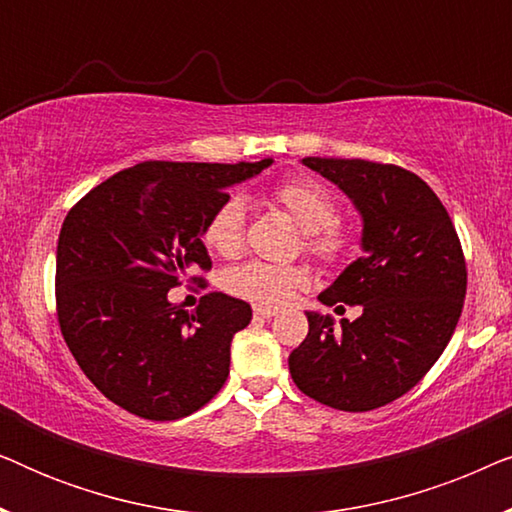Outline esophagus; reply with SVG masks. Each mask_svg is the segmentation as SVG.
<instances>
[{
  "mask_svg": "<svg viewBox=\"0 0 512 512\" xmlns=\"http://www.w3.org/2000/svg\"><path fill=\"white\" fill-rule=\"evenodd\" d=\"M277 314V310H270V307H254V317L258 319H272Z\"/></svg>",
  "mask_w": 512,
  "mask_h": 512,
  "instance_id": "34e87169",
  "label": "esophagus"
}]
</instances>
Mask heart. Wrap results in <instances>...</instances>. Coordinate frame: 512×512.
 I'll return each instance as SVG.
<instances>
[{
	"instance_id": "heart-1",
	"label": "heart",
	"mask_w": 512,
	"mask_h": 512,
	"mask_svg": "<svg viewBox=\"0 0 512 512\" xmlns=\"http://www.w3.org/2000/svg\"><path fill=\"white\" fill-rule=\"evenodd\" d=\"M275 200L282 205L293 221L305 230V247L321 261L335 263L347 254V226L335 219L338 205L319 181L296 177L275 188ZM244 226H247V205L240 195H228L202 228V242L219 256H235L242 249ZM307 284V272L298 265H272L249 261L230 268L223 277V286L237 298L249 300L261 307H279L289 303L293 293Z\"/></svg>"
}]
</instances>
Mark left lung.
<instances>
[{
  "label": "left lung",
  "instance_id": "8db88e82",
  "mask_svg": "<svg viewBox=\"0 0 512 512\" xmlns=\"http://www.w3.org/2000/svg\"><path fill=\"white\" fill-rule=\"evenodd\" d=\"M340 186L363 219V256L321 293L324 305H361L359 319L307 312L310 333L289 356L305 396L345 412L382 408L415 387L450 342L466 298V261L454 223L424 179L361 158H303Z\"/></svg>",
  "mask_w": 512,
  "mask_h": 512
}]
</instances>
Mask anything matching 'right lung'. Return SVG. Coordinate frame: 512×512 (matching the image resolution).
<instances>
[{"mask_svg":"<svg viewBox=\"0 0 512 512\" xmlns=\"http://www.w3.org/2000/svg\"><path fill=\"white\" fill-rule=\"evenodd\" d=\"M270 163L146 160L69 209L55 258L58 324L76 363L111 403L170 422L200 410L226 384L230 342L251 321V307L214 291L188 314L167 291L188 270H212L200 240L209 214L228 186Z\"/></svg>","mask_w":512,"mask_h":512,"instance_id":"1","label":"right lung"}]
</instances>
